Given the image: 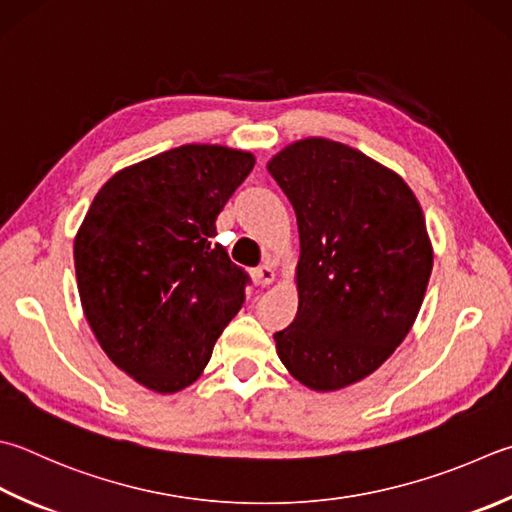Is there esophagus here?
I'll list each match as a JSON object with an SVG mask.
<instances>
[{
    "label": "esophagus",
    "mask_w": 512,
    "mask_h": 512,
    "mask_svg": "<svg viewBox=\"0 0 512 512\" xmlns=\"http://www.w3.org/2000/svg\"><path fill=\"white\" fill-rule=\"evenodd\" d=\"M274 269H272V265L269 263H265V265H260V267H256L254 269V281L258 283V285H272L274 283Z\"/></svg>",
    "instance_id": "1"
}]
</instances>
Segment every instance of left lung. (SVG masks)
I'll return each instance as SVG.
<instances>
[{
  "label": "left lung",
  "mask_w": 512,
  "mask_h": 512,
  "mask_svg": "<svg viewBox=\"0 0 512 512\" xmlns=\"http://www.w3.org/2000/svg\"><path fill=\"white\" fill-rule=\"evenodd\" d=\"M294 207L301 260L294 323L274 334L298 381L339 390L406 339L432 249L417 198L397 173L341 142L289 144L267 165Z\"/></svg>",
  "instance_id": "8db88e82"
}]
</instances>
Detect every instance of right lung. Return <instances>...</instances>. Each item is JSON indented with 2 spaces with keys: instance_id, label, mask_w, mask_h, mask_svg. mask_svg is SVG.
<instances>
[{
  "instance_id": "obj_1",
  "label": "right lung",
  "mask_w": 512,
  "mask_h": 512,
  "mask_svg": "<svg viewBox=\"0 0 512 512\" xmlns=\"http://www.w3.org/2000/svg\"><path fill=\"white\" fill-rule=\"evenodd\" d=\"M254 156L185 144L124 169L77 231V289L106 356L156 392L194 383L252 278L218 245L216 218Z\"/></svg>"
}]
</instances>
